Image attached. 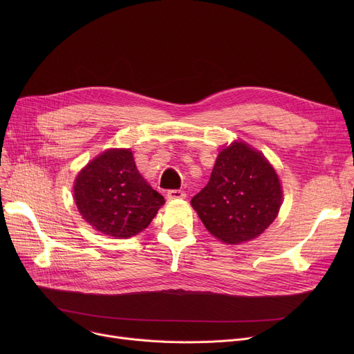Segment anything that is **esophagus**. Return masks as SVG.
I'll return each instance as SVG.
<instances>
[{
  "label": "esophagus",
  "mask_w": 354,
  "mask_h": 354,
  "mask_svg": "<svg viewBox=\"0 0 354 354\" xmlns=\"http://www.w3.org/2000/svg\"><path fill=\"white\" fill-rule=\"evenodd\" d=\"M166 195L169 199H183L185 196H187V194H185L182 189H171V191H167Z\"/></svg>",
  "instance_id": "esophagus-1"
}]
</instances>
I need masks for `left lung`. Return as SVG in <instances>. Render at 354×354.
Instances as JSON below:
<instances>
[{"mask_svg": "<svg viewBox=\"0 0 354 354\" xmlns=\"http://www.w3.org/2000/svg\"><path fill=\"white\" fill-rule=\"evenodd\" d=\"M281 185L267 159L248 145L222 149L209 182L191 203L207 230L227 244L264 232L281 207Z\"/></svg>", "mask_w": 354, "mask_h": 354, "instance_id": "1", "label": "left lung"}]
</instances>
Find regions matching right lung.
I'll return each mask as SVG.
<instances>
[{"instance_id": "1", "label": "right lung", "mask_w": 354, "mask_h": 354, "mask_svg": "<svg viewBox=\"0 0 354 354\" xmlns=\"http://www.w3.org/2000/svg\"><path fill=\"white\" fill-rule=\"evenodd\" d=\"M74 199L93 228L118 238L143 231L165 202L142 178L129 149H110L90 162L74 183Z\"/></svg>"}]
</instances>
